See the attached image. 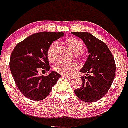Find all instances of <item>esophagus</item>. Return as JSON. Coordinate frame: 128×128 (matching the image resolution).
I'll use <instances>...</instances> for the list:
<instances>
[{"instance_id": "34e87169", "label": "esophagus", "mask_w": 128, "mask_h": 128, "mask_svg": "<svg viewBox=\"0 0 128 128\" xmlns=\"http://www.w3.org/2000/svg\"><path fill=\"white\" fill-rule=\"evenodd\" d=\"M63 77H65V78H68V79H72V77H70V76H63Z\"/></svg>"}]
</instances>
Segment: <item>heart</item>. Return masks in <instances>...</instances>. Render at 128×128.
Returning <instances> with one entry per match:
<instances>
[{"label":"heart","instance_id":"b5f03b06","mask_svg":"<svg viewBox=\"0 0 128 128\" xmlns=\"http://www.w3.org/2000/svg\"><path fill=\"white\" fill-rule=\"evenodd\" d=\"M65 44L68 47L74 51V56L78 60H82L84 58V51L83 44L81 41L76 37H69L65 40ZM59 44L54 41L50 46L48 50V58L51 62H56L58 60V51ZM78 69V65L75 62H60L54 66V70L56 72L64 75L70 76Z\"/></svg>","mask_w":128,"mask_h":128}]
</instances>
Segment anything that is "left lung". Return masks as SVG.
<instances>
[{
  "instance_id": "left-lung-1",
  "label": "left lung",
  "mask_w": 128,
  "mask_h": 128,
  "mask_svg": "<svg viewBox=\"0 0 128 128\" xmlns=\"http://www.w3.org/2000/svg\"><path fill=\"white\" fill-rule=\"evenodd\" d=\"M81 38L90 54L80 72L82 86L74 90L81 100L92 103L102 98L110 88L116 76V63L112 52L106 44L88 32H72Z\"/></svg>"
}]
</instances>
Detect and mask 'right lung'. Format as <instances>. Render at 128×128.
Returning <instances> with one entry per match:
<instances>
[{
	"mask_svg": "<svg viewBox=\"0 0 128 128\" xmlns=\"http://www.w3.org/2000/svg\"><path fill=\"white\" fill-rule=\"evenodd\" d=\"M64 36L63 32L37 33L18 43L10 55V72L17 87L28 99L40 101L51 92L61 75L54 71L38 76V70L50 71L48 58L50 46Z\"/></svg>",
	"mask_w": 128,
	"mask_h": 128,
	"instance_id": "obj_1",
	"label": "right lung"
}]
</instances>
